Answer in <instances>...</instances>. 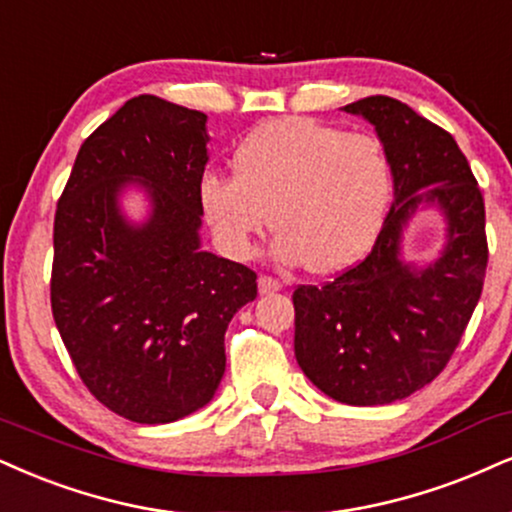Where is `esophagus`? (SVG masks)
Instances as JSON below:
<instances>
[{
  "label": "esophagus",
  "mask_w": 512,
  "mask_h": 512,
  "mask_svg": "<svg viewBox=\"0 0 512 512\" xmlns=\"http://www.w3.org/2000/svg\"><path fill=\"white\" fill-rule=\"evenodd\" d=\"M280 289H282V282L275 280V277H268V275L258 277V292L261 294H273V292H280Z\"/></svg>",
  "instance_id": "esophagus-1"
}]
</instances>
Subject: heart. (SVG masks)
Here are the masks:
<instances>
[{"label":"heart","instance_id":"b5f03b06","mask_svg":"<svg viewBox=\"0 0 512 512\" xmlns=\"http://www.w3.org/2000/svg\"><path fill=\"white\" fill-rule=\"evenodd\" d=\"M391 187L394 170L377 137L313 118H280L239 144L235 175L201 178L199 204L232 258L249 256L270 223L280 261L334 273L368 251Z\"/></svg>","mask_w":512,"mask_h":512}]
</instances>
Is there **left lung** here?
<instances>
[{
  "instance_id": "left-lung-1",
  "label": "left lung",
  "mask_w": 512,
  "mask_h": 512,
  "mask_svg": "<svg viewBox=\"0 0 512 512\" xmlns=\"http://www.w3.org/2000/svg\"><path fill=\"white\" fill-rule=\"evenodd\" d=\"M346 113L375 125L394 170V204L370 254L323 287L294 289V356L320 391L349 406H384L430 384L468 327L487 275L484 199L446 130L391 97ZM418 205L447 218V244L430 267L400 258L402 227Z\"/></svg>"
}]
</instances>
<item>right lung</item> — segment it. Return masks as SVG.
Listing matches in <instances>:
<instances>
[{"label": "right lung", "instance_id": "obj_1", "mask_svg": "<svg viewBox=\"0 0 512 512\" xmlns=\"http://www.w3.org/2000/svg\"><path fill=\"white\" fill-rule=\"evenodd\" d=\"M206 113L154 94L125 102L82 142L54 216L52 313L80 380L140 425L204 408L225 372V330L256 273L201 249ZM148 192L130 224L117 197Z\"/></svg>", "mask_w": 512, "mask_h": 512}]
</instances>
